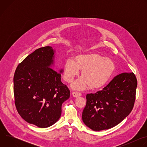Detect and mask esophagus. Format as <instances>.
Here are the masks:
<instances>
[{
    "instance_id": "esophagus-1",
    "label": "esophagus",
    "mask_w": 147,
    "mask_h": 147,
    "mask_svg": "<svg viewBox=\"0 0 147 147\" xmlns=\"http://www.w3.org/2000/svg\"><path fill=\"white\" fill-rule=\"evenodd\" d=\"M72 95L75 97V98H77V97H78V96H81V94L80 92H72Z\"/></svg>"
}]
</instances>
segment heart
<instances>
[{"mask_svg":"<svg viewBox=\"0 0 147 147\" xmlns=\"http://www.w3.org/2000/svg\"><path fill=\"white\" fill-rule=\"evenodd\" d=\"M115 70V65L112 59L91 52L75 56L74 61L68 59L64 64L63 74L66 82H71L81 71L82 78L74 82L72 88L84 90L90 86L92 90H98L106 84Z\"/></svg>","mask_w":147,"mask_h":147,"instance_id":"b5f03b06","label":"heart"}]
</instances>
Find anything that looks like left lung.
I'll use <instances>...</instances> for the list:
<instances>
[{
  "mask_svg": "<svg viewBox=\"0 0 147 147\" xmlns=\"http://www.w3.org/2000/svg\"><path fill=\"white\" fill-rule=\"evenodd\" d=\"M137 86L133 73H123L115 77L102 90L88 94L82 114L83 122L94 131L115 127L131 112Z\"/></svg>",
  "mask_w": 147,
  "mask_h": 147,
  "instance_id": "left-lung-1",
  "label": "left lung"
}]
</instances>
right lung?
Returning a JSON list of instances; mask_svg holds the SVG:
<instances>
[{"label":"right lung","mask_w":147,"mask_h":147,"mask_svg":"<svg viewBox=\"0 0 147 147\" xmlns=\"http://www.w3.org/2000/svg\"><path fill=\"white\" fill-rule=\"evenodd\" d=\"M54 53L51 47L37 49L20 63L14 75L18 113L40 128L48 127L59 119L62 103L70 97V90L61 81L63 70L59 73L51 68Z\"/></svg>","instance_id":"right-lung-1"}]
</instances>
